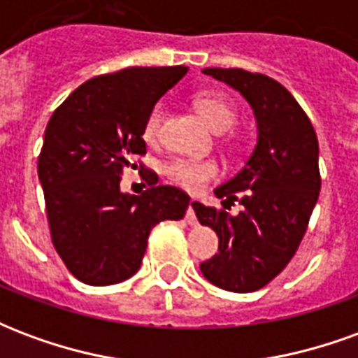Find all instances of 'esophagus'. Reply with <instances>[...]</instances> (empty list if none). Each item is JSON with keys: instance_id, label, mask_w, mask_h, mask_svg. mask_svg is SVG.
<instances>
[{"instance_id": "obj_1", "label": "esophagus", "mask_w": 358, "mask_h": 358, "mask_svg": "<svg viewBox=\"0 0 358 358\" xmlns=\"http://www.w3.org/2000/svg\"><path fill=\"white\" fill-rule=\"evenodd\" d=\"M195 205H197V203H195V199H192V201H189V205H187V210H186L187 224H192V226L197 224V217H195Z\"/></svg>"}]
</instances>
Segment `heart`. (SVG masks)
Here are the masks:
<instances>
[{"mask_svg": "<svg viewBox=\"0 0 358 358\" xmlns=\"http://www.w3.org/2000/svg\"><path fill=\"white\" fill-rule=\"evenodd\" d=\"M195 110L201 115V118L215 132H226L230 130L236 120L238 113L234 105L224 97L215 94H199L194 99ZM164 118V105L157 103L151 107L148 117L143 120L141 136L148 143L159 140L161 124ZM163 174L171 180L172 184L184 187L187 192H197L203 186H207L210 180L218 176V166L213 161H201V159H189V157H174L163 164Z\"/></svg>", "mask_w": 358, "mask_h": 358, "instance_id": "heart-1", "label": "heart"}]
</instances>
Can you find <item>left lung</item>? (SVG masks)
<instances>
[{
  "label": "left lung",
  "instance_id": "left-lung-1",
  "mask_svg": "<svg viewBox=\"0 0 358 358\" xmlns=\"http://www.w3.org/2000/svg\"><path fill=\"white\" fill-rule=\"evenodd\" d=\"M205 74L238 90L255 113V151L215 195L224 209L195 205V217L218 236V253L201 263L203 276L226 292H257L292 261L307 232L318 192V140L310 120L287 90L266 74L241 69H205Z\"/></svg>",
  "mask_w": 358,
  "mask_h": 358
}]
</instances>
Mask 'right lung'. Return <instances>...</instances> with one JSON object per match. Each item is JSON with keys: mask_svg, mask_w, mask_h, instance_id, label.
<instances>
[{"mask_svg": "<svg viewBox=\"0 0 358 358\" xmlns=\"http://www.w3.org/2000/svg\"><path fill=\"white\" fill-rule=\"evenodd\" d=\"M187 66H130L84 82L53 110L38 157L53 248L74 278L110 285L134 276L151 228L186 215L189 195L159 186L145 171L141 195L120 192L151 107L184 78ZM134 166V164H132Z\"/></svg>", "mask_w": 358, "mask_h": 358, "instance_id": "right-lung-1", "label": "right lung"}]
</instances>
